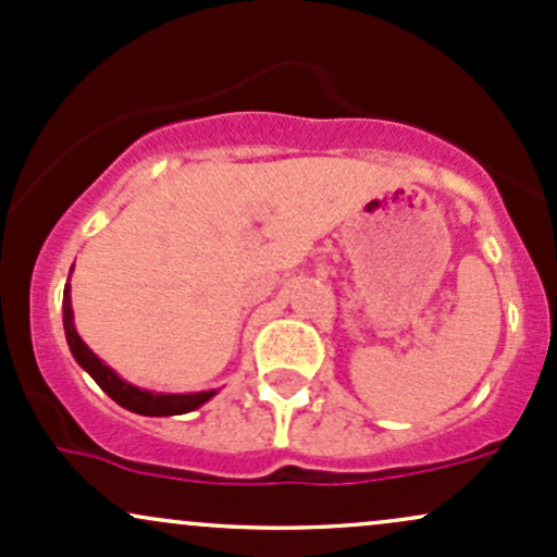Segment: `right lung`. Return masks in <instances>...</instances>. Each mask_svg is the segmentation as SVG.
Masks as SVG:
<instances>
[{
    "label": "right lung",
    "instance_id": "obj_1",
    "mask_svg": "<svg viewBox=\"0 0 557 557\" xmlns=\"http://www.w3.org/2000/svg\"><path fill=\"white\" fill-rule=\"evenodd\" d=\"M63 327L65 338H69L71 354L84 370L95 377V383L100 386L115 405H121L129 412L145 414V418H169V414H185L198 409L200 405L211 399L216 391H198V394H156V391L137 388L132 383L121 381L113 370L97 357L91 348L78 338L76 325H73V309H71V285H65L63 290Z\"/></svg>",
    "mask_w": 557,
    "mask_h": 557
}]
</instances>
